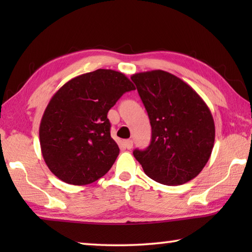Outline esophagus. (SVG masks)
<instances>
[{
	"mask_svg": "<svg viewBox=\"0 0 252 252\" xmlns=\"http://www.w3.org/2000/svg\"><path fill=\"white\" fill-rule=\"evenodd\" d=\"M123 147L126 148L127 150H130V149L133 147V141H132V140H125V141H123Z\"/></svg>",
	"mask_w": 252,
	"mask_h": 252,
	"instance_id": "esophagus-1",
	"label": "esophagus"
}]
</instances>
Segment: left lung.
Returning a JSON list of instances; mask_svg holds the SVG:
<instances>
[{
  "label": "left lung",
  "mask_w": 252,
  "mask_h": 252,
  "mask_svg": "<svg viewBox=\"0 0 252 252\" xmlns=\"http://www.w3.org/2000/svg\"><path fill=\"white\" fill-rule=\"evenodd\" d=\"M152 127L146 150L133 151L144 173L167 186H180L202 171L215 144V121L201 96L169 72L131 76Z\"/></svg>",
  "instance_id": "obj_1"
}]
</instances>
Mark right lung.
Returning <instances> with one entry per match:
<instances>
[{
    "mask_svg": "<svg viewBox=\"0 0 252 252\" xmlns=\"http://www.w3.org/2000/svg\"><path fill=\"white\" fill-rule=\"evenodd\" d=\"M134 85L121 72L99 69L75 76L54 93L42 117L43 159L63 182L84 186L103 177L120 152L108 112Z\"/></svg>",
    "mask_w": 252,
    "mask_h": 252,
    "instance_id": "1",
    "label": "right lung"
}]
</instances>
